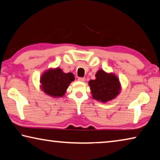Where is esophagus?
Wrapping results in <instances>:
<instances>
[{"instance_id":"esophagus-1","label":"esophagus","mask_w":160,"mask_h":160,"mask_svg":"<svg viewBox=\"0 0 160 160\" xmlns=\"http://www.w3.org/2000/svg\"><path fill=\"white\" fill-rule=\"evenodd\" d=\"M78 80L80 81V82H85V78H78Z\"/></svg>"}]
</instances>
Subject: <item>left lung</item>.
<instances>
[{
  "label": "left lung",
  "mask_w": 160,
  "mask_h": 160,
  "mask_svg": "<svg viewBox=\"0 0 160 160\" xmlns=\"http://www.w3.org/2000/svg\"><path fill=\"white\" fill-rule=\"evenodd\" d=\"M95 77V80L89 81L93 99L107 102L114 99L120 93V82L114 74L107 73L103 70H99Z\"/></svg>",
  "instance_id": "8db88e82"
}]
</instances>
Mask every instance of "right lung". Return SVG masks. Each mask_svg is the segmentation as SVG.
<instances>
[{"mask_svg":"<svg viewBox=\"0 0 160 160\" xmlns=\"http://www.w3.org/2000/svg\"><path fill=\"white\" fill-rule=\"evenodd\" d=\"M75 80L71 72L65 73L61 68L48 69L40 78L41 88L48 95L53 97H63L70 83Z\"/></svg>","mask_w":160,"mask_h":160,"instance_id":"add662e5","label":"right lung"}]
</instances>
